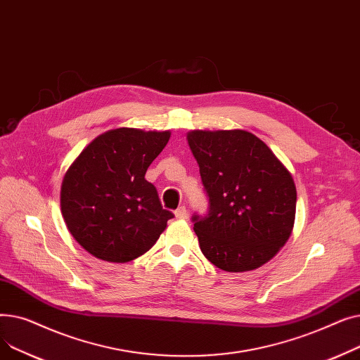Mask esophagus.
<instances>
[{
  "label": "esophagus",
  "mask_w": 360,
  "mask_h": 360,
  "mask_svg": "<svg viewBox=\"0 0 360 360\" xmlns=\"http://www.w3.org/2000/svg\"><path fill=\"white\" fill-rule=\"evenodd\" d=\"M175 216H176V219H186V217H188L186 207H185V205L178 207V209L175 210Z\"/></svg>",
  "instance_id": "obj_1"
}]
</instances>
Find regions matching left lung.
<instances>
[{"mask_svg":"<svg viewBox=\"0 0 360 360\" xmlns=\"http://www.w3.org/2000/svg\"><path fill=\"white\" fill-rule=\"evenodd\" d=\"M186 140L210 202L209 214L193 217L201 252L231 273L264 266L293 231L296 186L290 172L248 131L194 129Z\"/></svg>","mask_w":360,"mask_h":360,"instance_id":"8db88e82","label":"left lung"}]
</instances>
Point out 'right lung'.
I'll return each mask as SVG.
<instances>
[{
	"mask_svg": "<svg viewBox=\"0 0 360 360\" xmlns=\"http://www.w3.org/2000/svg\"><path fill=\"white\" fill-rule=\"evenodd\" d=\"M170 131L109 129L75 159L61 184V213L82 247L103 261L128 262L146 254L174 214L144 176Z\"/></svg>",
	"mask_w": 360,
	"mask_h": 360,
	"instance_id": "obj_1",
	"label": "right lung"
}]
</instances>
